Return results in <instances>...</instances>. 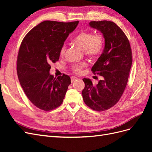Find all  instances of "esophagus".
<instances>
[{
  "instance_id": "obj_1",
  "label": "esophagus",
  "mask_w": 152,
  "mask_h": 152,
  "mask_svg": "<svg viewBox=\"0 0 152 152\" xmlns=\"http://www.w3.org/2000/svg\"><path fill=\"white\" fill-rule=\"evenodd\" d=\"M77 77H71V82H74L75 80H77Z\"/></svg>"
}]
</instances>
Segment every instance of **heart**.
Here are the masks:
<instances>
[{
	"instance_id": "b5f03b06",
	"label": "heart",
	"mask_w": 152,
	"mask_h": 152,
	"mask_svg": "<svg viewBox=\"0 0 152 152\" xmlns=\"http://www.w3.org/2000/svg\"><path fill=\"white\" fill-rule=\"evenodd\" d=\"M73 43L84 50L85 54L90 58H96L102 52L104 47V39L100 35H94L92 32L82 31L73 40ZM65 46H62L60 56H63L65 53ZM86 63H76L73 65L71 70L77 74H80L82 69L86 66Z\"/></svg>"
}]
</instances>
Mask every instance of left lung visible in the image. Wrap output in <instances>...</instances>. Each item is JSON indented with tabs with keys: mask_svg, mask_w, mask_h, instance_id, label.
<instances>
[{
	"mask_svg": "<svg viewBox=\"0 0 152 152\" xmlns=\"http://www.w3.org/2000/svg\"><path fill=\"white\" fill-rule=\"evenodd\" d=\"M89 25L102 32L104 39L103 51L91 69L94 74L103 79L96 85L89 79H82L85 87L82 94L87 106L102 112L113 107L125 90L132 62V51L126 35L114 22L91 21Z\"/></svg>",
	"mask_w": 152,
	"mask_h": 152,
	"instance_id": "1",
	"label": "left lung"
}]
</instances>
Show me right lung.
Here are the masks:
<instances>
[{"mask_svg": "<svg viewBox=\"0 0 152 152\" xmlns=\"http://www.w3.org/2000/svg\"><path fill=\"white\" fill-rule=\"evenodd\" d=\"M79 21H44L32 28L22 40L17 59V73L27 98L36 107L49 111L59 107L70 77L50 75V64L59 60V52Z\"/></svg>", "mask_w": 152, "mask_h": 152, "instance_id": "1", "label": "right lung"}]
</instances>
